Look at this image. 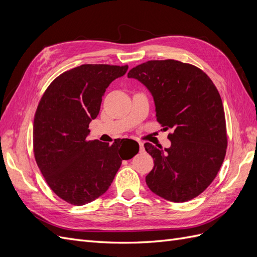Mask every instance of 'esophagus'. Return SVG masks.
I'll use <instances>...</instances> for the list:
<instances>
[{
    "label": "esophagus",
    "mask_w": 257,
    "mask_h": 257,
    "mask_svg": "<svg viewBox=\"0 0 257 257\" xmlns=\"http://www.w3.org/2000/svg\"><path fill=\"white\" fill-rule=\"evenodd\" d=\"M138 145H139V148H141V150H144V144L142 142H138Z\"/></svg>",
    "instance_id": "esophagus-1"
}]
</instances>
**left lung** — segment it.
<instances>
[{
	"label": "left lung",
	"instance_id": "left-lung-1",
	"mask_svg": "<svg viewBox=\"0 0 257 257\" xmlns=\"http://www.w3.org/2000/svg\"><path fill=\"white\" fill-rule=\"evenodd\" d=\"M127 77L146 85L158 122L173 130L168 134L170 148L162 150L145 144L154 162L147 185L174 203L195 198L214 180L226 154V122L219 91L200 68L176 60L148 61L132 68Z\"/></svg>",
	"mask_w": 257,
	"mask_h": 257
}]
</instances>
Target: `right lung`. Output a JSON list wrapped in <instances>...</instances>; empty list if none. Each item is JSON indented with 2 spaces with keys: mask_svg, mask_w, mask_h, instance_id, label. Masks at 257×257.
I'll return each instance as SVG.
<instances>
[{
  "mask_svg": "<svg viewBox=\"0 0 257 257\" xmlns=\"http://www.w3.org/2000/svg\"><path fill=\"white\" fill-rule=\"evenodd\" d=\"M127 68L83 64L69 69L49 84L37 106L35 161L49 188L68 204L82 206L103 195L122 161L138 153L132 139H115L112 145L87 139L108 85Z\"/></svg>",
  "mask_w": 257,
  "mask_h": 257,
  "instance_id": "1",
  "label": "right lung"
}]
</instances>
